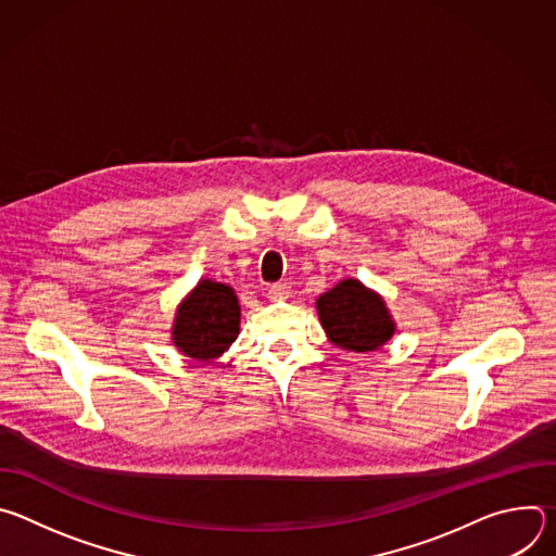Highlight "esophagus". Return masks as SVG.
I'll use <instances>...</instances> for the list:
<instances>
[{
    "label": "esophagus",
    "instance_id": "1",
    "mask_svg": "<svg viewBox=\"0 0 556 556\" xmlns=\"http://www.w3.org/2000/svg\"><path fill=\"white\" fill-rule=\"evenodd\" d=\"M288 296H290V286L288 283H273L268 288V299H273V301H283Z\"/></svg>",
    "mask_w": 556,
    "mask_h": 556
}]
</instances>
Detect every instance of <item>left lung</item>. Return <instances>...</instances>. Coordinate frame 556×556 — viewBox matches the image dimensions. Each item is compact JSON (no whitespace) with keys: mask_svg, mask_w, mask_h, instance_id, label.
Masks as SVG:
<instances>
[{"mask_svg":"<svg viewBox=\"0 0 556 556\" xmlns=\"http://www.w3.org/2000/svg\"><path fill=\"white\" fill-rule=\"evenodd\" d=\"M316 309L330 341L350 352H374L393 334L384 301L356 279H345L321 294Z\"/></svg>","mask_w":556,"mask_h":556,"instance_id":"1","label":"left lung"}]
</instances>
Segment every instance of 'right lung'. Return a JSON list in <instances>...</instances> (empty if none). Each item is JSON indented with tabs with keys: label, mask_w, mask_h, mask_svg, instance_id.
I'll use <instances>...</instances> for the list:
<instances>
[{
	"label": "right lung",
	"mask_w": 556,
	"mask_h": 556,
	"mask_svg": "<svg viewBox=\"0 0 556 556\" xmlns=\"http://www.w3.org/2000/svg\"><path fill=\"white\" fill-rule=\"evenodd\" d=\"M240 334V305L230 286L204 279L180 305L174 343L191 358L219 356Z\"/></svg>",
	"instance_id": "1"
}]
</instances>
